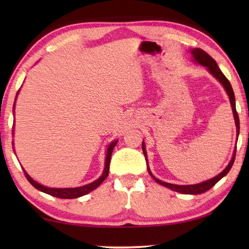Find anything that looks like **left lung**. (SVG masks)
<instances>
[{"mask_svg":"<svg viewBox=\"0 0 249 249\" xmlns=\"http://www.w3.org/2000/svg\"><path fill=\"white\" fill-rule=\"evenodd\" d=\"M192 54L193 56L195 57V60L197 61L199 64L203 65L205 67H208L209 71L212 73V75L216 78L218 79V81L223 84L224 88L226 89L227 93H228L229 95V98H230V103H231V106H232V110H233V115H234V120H235V125H236V131H237V136H239L240 134V119H239V114H237L236 112V108H235V97H234V92L233 89H232V87L231 84L229 82L228 79L226 78V76L224 75L223 72H221V71L219 70V67L217 65V63H216V61L213 59L212 56L209 55L208 53H206L205 51L201 50L199 48H196V49H193L192 51ZM142 150H143V154L144 156L146 157V153H145V149H144V143L142 142ZM234 160H235V152L233 154V157H232L231 161L229 162V165L226 167L225 170L219 173L218 176H216L215 178H211V179H208V181L205 182H202L200 184H196V185H176V184H170V183H166V182H162L160 181V179L156 178L153 174L151 173L150 169L147 168V171H149V173L151 174V177H153V178L155 179V181L158 183L162 185V186L165 187H168L170 188L172 190H174V192H178V193H181V194H185V195H198V194H202V193H205L206 190H209L212 188L214 185L217 183L219 179L223 178L227 173H228L230 171V169L232 168V166H233V162H234ZM146 160V158H145Z\"/></svg>","mask_w":249,"mask_h":249,"instance_id":"left-lung-1","label":"left lung"}]
</instances>
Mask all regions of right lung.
<instances>
[{"mask_svg":"<svg viewBox=\"0 0 249 249\" xmlns=\"http://www.w3.org/2000/svg\"><path fill=\"white\" fill-rule=\"evenodd\" d=\"M116 142L118 140H115L113 142H111V144L109 145L108 150H107V155H106V162H105V170L103 176L100 177L99 178H97L96 181H94L92 183H89L88 185H84V186L81 187H76V188H50V187H46L43 186V185L38 184L37 182H35L33 178H32L28 173H26L24 170V174H25V178H28V181L33 185V186L40 190V192L48 194L50 196H53V197L56 198H61V199H73V198H78V197H81V196H84L89 194V192H92L95 188H97L100 184H102L105 178L108 177V173H109V166H110V160H111V154H112V151H113V147L115 146Z\"/></svg>","mask_w":249,"mask_h":249,"instance_id":"right-lung-1","label":"right lung"}]
</instances>
